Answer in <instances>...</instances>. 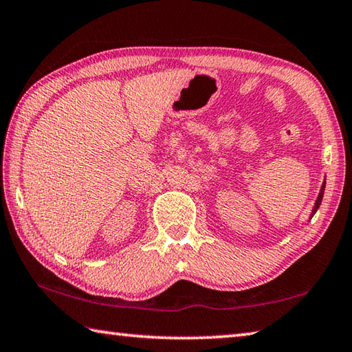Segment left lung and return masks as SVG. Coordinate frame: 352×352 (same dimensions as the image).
<instances>
[{
    "label": "left lung",
    "instance_id": "left-lung-1",
    "mask_svg": "<svg viewBox=\"0 0 352 352\" xmlns=\"http://www.w3.org/2000/svg\"><path fill=\"white\" fill-rule=\"evenodd\" d=\"M324 184H327V181H323V184H322V187H320V191H319V196H317V199H316V202H314V207H313V210H311V214H309V219L313 217L314 214H316V211L319 210V207H320V204H322V199H323V193H324Z\"/></svg>",
    "mask_w": 352,
    "mask_h": 352
}]
</instances>
